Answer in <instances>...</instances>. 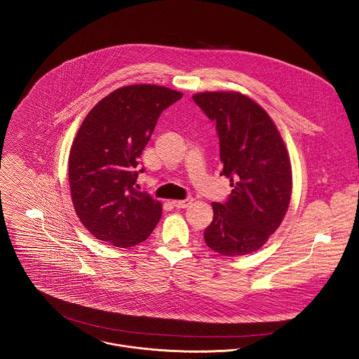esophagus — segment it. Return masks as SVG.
<instances>
[{"mask_svg": "<svg viewBox=\"0 0 359 359\" xmlns=\"http://www.w3.org/2000/svg\"><path fill=\"white\" fill-rule=\"evenodd\" d=\"M191 203H193V198H191V197H187V198H183V200H173V201H172L173 206L177 208V209H186V208L190 206Z\"/></svg>", "mask_w": 359, "mask_h": 359, "instance_id": "esophagus-1", "label": "esophagus"}]
</instances>
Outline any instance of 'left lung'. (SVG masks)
<instances>
[{
    "label": "left lung",
    "mask_w": 359,
    "mask_h": 359,
    "mask_svg": "<svg viewBox=\"0 0 359 359\" xmlns=\"http://www.w3.org/2000/svg\"><path fill=\"white\" fill-rule=\"evenodd\" d=\"M193 100L216 123L220 175L233 187L227 201L212 203L215 216L204 241L227 257L250 254L267 243L287 213L292 189L288 151L269 114L248 96L203 92Z\"/></svg>",
    "instance_id": "1"
}]
</instances>
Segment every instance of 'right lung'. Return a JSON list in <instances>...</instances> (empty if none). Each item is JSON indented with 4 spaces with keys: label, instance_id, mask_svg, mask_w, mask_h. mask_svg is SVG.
<instances>
[{
    "label": "right lung",
    "instance_id": "add662e5",
    "mask_svg": "<svg viewBox=\"0 0 359 359\" xmlns=\"http://www.w3.org/2000/svg\"><path fill=\"white\" fill-rule=\"evenodd\" d=\"M183 93L129 85L105 96L83 119L69 151L72 203L85 229L115 247L144 241L162 217V203L135 189L139 158L161 114Z\"/></svg>",
    "mask_w": 359,
    "mask_h": 359
}]
</instances>
